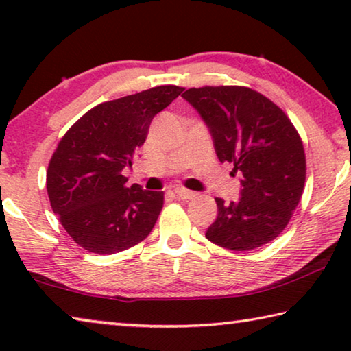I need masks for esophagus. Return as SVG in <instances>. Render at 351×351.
<instances>
[{
  "label": "esophagus",
  "instance_id": "esophagus-1",
  "mask_svg": "<svg viewBox=\"0 0 351 351\" xmlns=\"http://www.w3.org/2000/svg\"><path fill=\"white\" fill-rule=\"evenodd\" d=\"M175 193H176V197H180L181 199H192L193 197H197V193L192 192V190L184 189V187H176Z\"/></svg>",
  "mask_w": 351,
  "mask_h": 351
}]
</instances>
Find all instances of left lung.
Instances as JSON below:
<instances>
[{
    "label": "left lung",
    "instance_id": "obj_1",
    "mask_svg": "<svg viewBox=\"0 0 351 351\" xmlns=\"http://www.w3.org/2000/svg\"><path fill=\"white\" fill-rule=\"evenodd\" d=\"M182 97L209 127L217 156L241 173V197L215 198L218 217L206 239L251 251L287 228L304 193V144L282 108L246 86L190 88Z\"/></svg>",
    "mask_w": 351,
    "mask_h": 351
}]
</instances>
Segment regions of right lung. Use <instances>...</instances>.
<instances>
[{"instance_id": "1", "label": "right lung", "mask_w": 351, "mask_h": 351, "mask_svg": "<svg viewBox=\"0 0 351 351\" xmlns=\"http://www.w3.org/2000/svg\"><path fill=\"white\" fill-rule=\"evenodd\" d=\"M182 91L162 85L100 104L58 142L47 165V197L64 230L88 252L125 251L152 232L164 192L128 187L122 170L145 142L153 117Z\"/></svg>"}]
</instances>
